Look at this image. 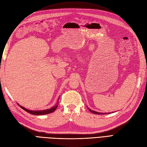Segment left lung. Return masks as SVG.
Returning <instances> with one entry per match:
<instances>
[{
    "mask_svg": "<svg viewBox=\"0 0 147 147\" xmlns=\"http://www.w3.org/2000/svg\"><path fill=\"white\" fill-rule=\"evenodd\" d=\"M89 109V110H90L91 113H94V114H99V115H104V114H107V113H104L97 112H95V111H93V110H91V109Z\"/></svg>",
    "mask_w": 147,
    "mask_h": 147,
    "instance_id": "left-lung-1",
    "label": "left lung"
}]
</instances>
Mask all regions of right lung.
<instances>
[{"label":"right lung","instance_id":"1","mask_svg":"<svg viewBox=\"0 0 147 147\" xmlns=\"http://www.w3.org/2000/svg\"><path fill=\"white\" fill-rule=\"evenodd\" d=\"M19 105V104H18ZM57 105H58V102H57V104L53 107L52 108L50 109H47V110H37V111H33V110H29L28 109H26L23 107H22L21 105H19V106L21 109H23L24 110H25L26 112H27L28 113H30V114H32V115H46V114H49V113H51L52 112H54V111L56 110V109L57 107Z\"/></svg>","mask_w":147,"mask_h":147}]
</instances>
